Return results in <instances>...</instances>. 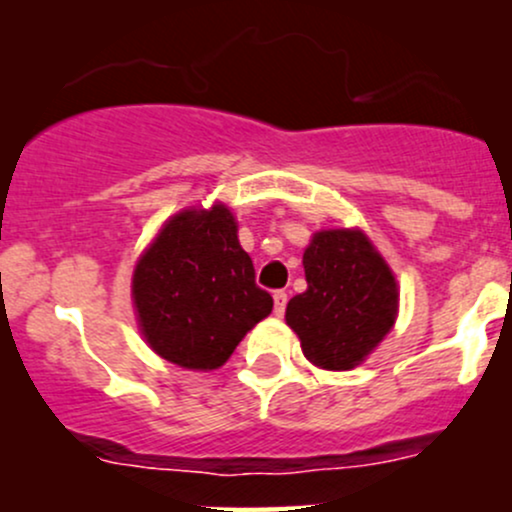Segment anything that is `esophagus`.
<instances>
[{"mask_svg":"<svg viewBox=\"0 0 512 512\" xmlns=\"http://www.w3.org/2000/svg\"><path fill=\"white\" fill-rule=\"evenodd\" d=\"M286 303H289V293L286 291H274V313L284 315Z\"/></svg>","mask_w":512,"mask_h":512,"instance_id":"1","label":"esophagus"}]
</instances>
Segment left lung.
<instances>
[{
    "mask_svg": "<svg viewBox=\"0 0 512 512\" xmlns=\"http://www.w3.org/2000/svg\"><path fill=\"white\" fill-rule=\"evenodd\" d=\"M308 289L286 305L308 361L325 370L358 366L397 317V284L361 231H322L303 252Z\"/></svg>",
    "mask_w": 512,
    "mask_h": 512,
    "instance_id": "1",
    "label": "left lung"
}]
</instances>
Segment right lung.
<instances>
[{"instance_id": "add662e5", "label": "right lung", "mask_w": 512, "mask_h": 512, "mask_svg": "<svg viewBox=\"0 0 512 512\" xmlns=\"http://www.w3.org/2000/svg\"><path fill=\"white\" fill-rule=\"evenodd\" d=\"M132 296L151 349L192 370L223 366L274 305L223 204L182 211L161 228L134 269Z\"/></svg>"}]
</instances>
